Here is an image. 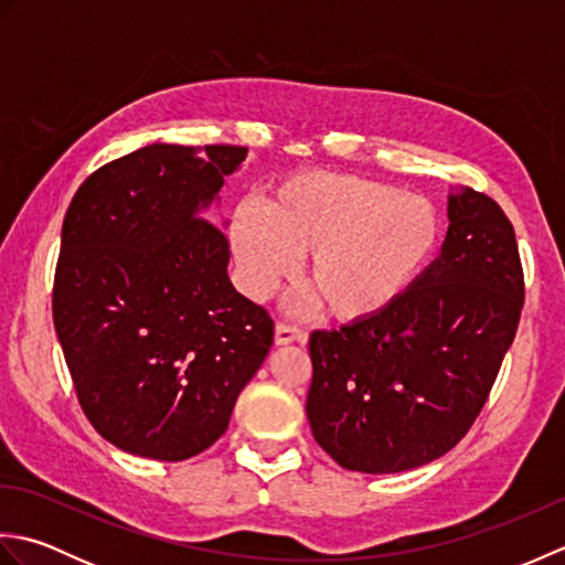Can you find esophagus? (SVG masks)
<instances>
[{
  "mask_svg": "<svg viewBox=\"0 0 565 565\" xmlns=\"http://www.w3.org/2000/svg\"><path fill=\"white\" fill-rule=\"evenodd\" d=\"M306 330L289 326V322H276V330H274V340L276 344H291V342H306Z\"/></svg>",
  "mask_w": 565,
  "mask_h": 565,
  "instance_id": "obj_1",
  "label": "esophagus"
}]
</instances>
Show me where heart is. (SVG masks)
<instances>
[{"label":"heart","instance_id":"obj_1","mask_svg":"<svg viewBox=\"0 0 565 565\" xmlns=\"http://www.w3.org/2000/svg\"><path fill=\"white\" fill-rule=\"evenodd\" d=\"M439 206L376 179L303 172L274 191L262 211L239 209L231 239L247 289L269 296L308 255L306 286L344 322L386 313L437 257Z\"/></svg>","mask_w":565,"mask_h":565}]
</instances>
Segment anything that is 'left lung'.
Returning <instances> with one entry per match:
<instances>
[{
    "mask_svg": "<svg viewBox=\"0 0 565 565\" xmlns=\"http://www.w3.org/2000/svg\"><path fill=\"white\" fill-rule=\"evenodd\" d=\"M524 306L514 227L483 191L449 196L439 257L386 313L310 332L306 413L347 471L439 459L481 415Z\"/></svg>",
    "mask_w": 565,
    "mask_h": 565,
    "instance_id": "obj_1",
    "label": "left lung"
}]
</instances>
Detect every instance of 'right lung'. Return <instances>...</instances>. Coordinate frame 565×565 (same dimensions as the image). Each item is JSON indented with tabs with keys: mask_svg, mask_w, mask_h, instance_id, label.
<instances>
[{
	"mask_svg": "<svg viewBox=\"0 0 565 565\" xmlns=\"http://www.w3.org/2000/svg\"><path fill=\"white\" fill-rule=\"evenodd\" d=\"M247 148L154 146L84 179L63 221L53 322L77 401L114 447L158 461L209 449L274 344L227 279L206 209Z\"/></svg>",
	"mask_w": 565,
	"mask_h": 565,
	"instance_id": "add662e5",
	"label": "right lung"
}]
</instances>
